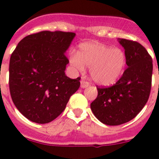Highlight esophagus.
Wrapping results in <instances>:
<instances>
[{
    "instance_id": "esophagus-1",
    "label": "esophagus",
    "mask_w": 159,
    "mask_h": 159,
    "mask_svg": "<svg viewBox=\"0 0 159 159\" xmlns=\"http://www.w3.org/2000/svg\"><path fill=\"white\" fill-rule=\"evenodd\" d=\"M89 86V83L87 82L86 80H82L80 81V87L81 88H88Z\"/></svg>"
}]
</instances>
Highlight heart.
I'll return each mask as SVG.
<instances>
[{
  "instance_id": "heart-1",
  "label": "heart",
  "mask_w": 159,
  "mask_h": 159,
  "mask_svg": "<svg viewBox=\"0 0 159 159\" xmlns=\"http://www.w3.org/2000/svg\"><path fill=\"white\" fill-rule=\"evenodd\" d=\"M127 58L124 52L97 42H86L79 46L77 54H71L70 63L83 71L90 67V75L95 84L110 86L116 84L123 75Z\"/></svg>"
}]
</instances>
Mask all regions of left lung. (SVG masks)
I'll return each instance as SVG.
<instances>
[{"mask_svg": "<svg viewBox=\"0 0 159 159\" xmlns=\"http://www.w3.org/2000/svg\"><path fill=\"white\" fill-rule=\"evenodd\" d=\"M123 47L127 68L115 85L97 88L91 103L94 116L103 124L117 126L134 119L147 103L151 88L152 59L139 43L118 39Z\"/></svg>", "mask_w": 159, "mask_h": 159, "instance_id": "obj_1", "label": "left lung"}]
</instances>
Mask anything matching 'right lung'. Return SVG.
<instances>
[{
    "instance_id": "1",
    "label": "right lung",
    "mask_w": 159,
    "mask_h": 159,
    "mask_svg": "<svg viewBox=\"0 0 159 159\" xmlns=\"http://www.w3.org/2000/svg\"><path fill=\"white\" fill-rule=\"evenodd\" d=\"M74 32L43 31L22 39L9 61V90L12 102L30 121L48 123L64 111L80 78L65 75V53Z\"/></svg>"
}]
</instances>
